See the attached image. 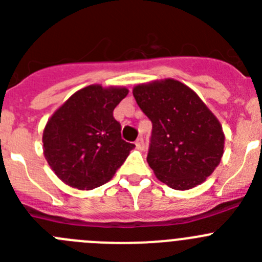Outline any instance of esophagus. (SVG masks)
Returning a JSON list of instances; mask_svg holds the SVG:
<instances>
[{
  "instance_id": "34e87169",
  "label": "esophagus",
  "mask_w": 262,
  "mask_h": 262,
  "mask_svg": "<svg viewBox=\"0 0 262 262\" xmlns=\"http://www.w3.org/2000/svg\"><path fill=\"white\" fill-rule=\"evenodd\" d=\"M135 145L139 148V149H143V148H144V139H143V138L136 139Z\"/></svg>"
}]
</instances>
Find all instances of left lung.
Here are the masks:
<instances>
[{"label":"left lung","instance_id":"1","mask_svg":"<svg viewBox=\"0 0 262 262\" xmlns=\"http://www.w3.org/2000/svg\"><path fill=\"white\" fill-rule=\"evenodd\" d=\"M133 94L152 122L147 161L156 177L176 190L202 184L223 156L219 120L180 81L168 78L138 85Z\"/></svg>","mask_w":262,"mask_h":262}]
</instances>
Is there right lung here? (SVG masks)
<instances>
[{
    "mask_svg": "<svg viewBox=\"0 0 262 262\" xmlns=\"http://www.w3.org/2000/svg\"><path fill=\"white\" fill-rule=\"evenodd\" d=\"M128 94L126 88L90 85L76 92L46 124L45 156L62 182L94 189L107 182L135 145L120 136L113 115Z\"/></svg>",
    "mask_w": 262,
    "mask_h": 262,
    "instance_id": "1",
    "label": "right lung"
}]
</instances>
